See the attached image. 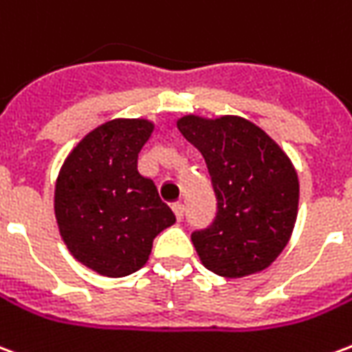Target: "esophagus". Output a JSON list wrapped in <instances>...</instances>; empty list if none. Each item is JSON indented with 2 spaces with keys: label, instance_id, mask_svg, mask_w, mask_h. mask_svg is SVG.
Segmentation results:
<instances>
[{
  "label": "esophagus",
  "instance_id": "1",
  "mask_svg": "<svg viewBox=\"0 0 352 352\" xmlns=\"http://www.w3.org/2000/svg\"><path fill=\"white\" fill-rule=\"evenodd\" d=\"M173 213H175L177 221H183L184 217V204H181V201H177V204H173Z\"/></svg>",
  "mask_w": 352,
  "mask_h": 352
}]
</instances>
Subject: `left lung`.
Wrapping results in <instances>:
<instances>
[{"label": "left lung", "mask_w": 352, "mask_h": 352, "mask_svg": "<svg viewBox=\"0 0 352 352\" xmlns=\"http://www.w3.org/2000/svg\"><path fill=\"white\" fill-rule=\"evenodd\" d=\"M177 128L207 164L217 214L192 232L207 270L222 277L262 272L287 247L300 184L288 156L270 135L239 116H183Z\"/></svg>", "instance_id": "8db88e82"}]
</instances>
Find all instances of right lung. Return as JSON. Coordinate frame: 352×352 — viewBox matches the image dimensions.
Returning <instances> with one entry per match:
<instances>
[{
	"instance_id": "obj_1",
	"label": "right lung",
	"mask_w": 352,
	"mask_h": 352,
	"mask_svg": "<svg viewBox=\"0 0 352 352\" xmlns=\"http://www.w3.org/2000/svg\"><path fill=\"white\" fill-rule=\"evenodd\" d=\"M154 126L111 120L90 131L60 169L54 213L75 258L107 277L138 272L154 237L175 222L153 179L139 173L138 156Z\"/></svg>"
}]
</instances>
